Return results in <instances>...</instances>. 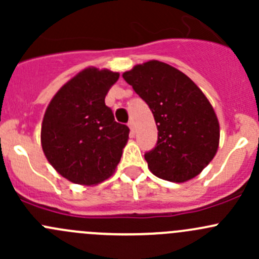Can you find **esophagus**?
<instances>
[{"label":"esophagus","instance_id":"1","mask_svg":"<svg viewBox=\"0 0 259 259\" xmlns=\"http://www.w3.org/2000/svg\"><path fill=\"white\" fill-rule=\"evenodd\" d=\"M127 126L130 127V132H132V134H134L135 127H134V121H133V120H130V121L127 122Z\"/></svg>","mask_w":259,"mask_h":259}]
</instances>
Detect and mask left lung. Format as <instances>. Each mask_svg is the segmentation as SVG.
<instances>
[{
  "label": "left lung",
  "instance_id": "obj_1",
  "mask_svg": "<svg viewBox=\"0 0 259 259\" xmlns=\"http://www.w3.org/2000/svg\"><path fill=\"white\" fill-rule=\"evenodd\" d=\"M122 77L155 119L158 142L144 154L151 173L174 183L198 176L219 144L218 119L202 90L176 67L155 60L137 65Z\"/></svg>",
  "mask_w": 259,
  "mask_h": 259
}]
</instances>
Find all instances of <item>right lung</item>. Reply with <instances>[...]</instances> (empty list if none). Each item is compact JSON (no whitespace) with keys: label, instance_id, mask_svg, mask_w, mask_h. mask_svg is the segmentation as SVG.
<instances>
[{"label":"right lung","instance_id":"1","mask_svg":"<svg viewBox=\"0 0 259 259\" xmlns=\"http://www.w3.org/2000/svg\"><path fill=\"white\" fill-rule=\"evenodd\" d=\"M117 72L89 67L65 83L46 109L41 144L64 178L93 185L108 179L121 158L129 127L116 122L105 96Z\"/></svg>","mask_w":259,"mask_h":259}]
</instances>
